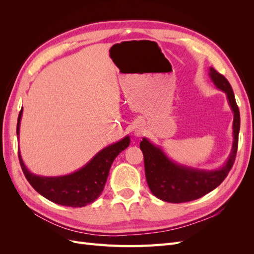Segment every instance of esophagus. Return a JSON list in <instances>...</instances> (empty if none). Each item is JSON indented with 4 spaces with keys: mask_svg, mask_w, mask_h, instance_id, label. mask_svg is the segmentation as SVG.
<instances>
[{
    "mask_svg": "<svg viewBox=\"0 0 254 254\" xmlns=\"http://www.w3.org/2000/svg\"><path fill=\"white\" fill-rule=\"evenodd\" d=\"M142 132H143L142 128H136V129L134 130V135H135V136H140V135L142 134Z\"/></svg>",
    "mask_w": 254,
    "mask_h": 254,
    "instance_id": "34e87169",
    "label": "esophagus"
}]
</instances>
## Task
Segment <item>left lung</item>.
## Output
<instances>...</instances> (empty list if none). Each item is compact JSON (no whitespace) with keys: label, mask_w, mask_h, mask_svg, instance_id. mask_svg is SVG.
Returning a JSON list of instances; mask_svg holds the SVG:
<instances>
[{"label":"left lung","mask_w":254,"mask_h":254,"mask_svg":"<svg viewBox=\"0 0 254 254\" xmlns=\"http://www.w3.org/2000/svg\"><path fill=\"white\" fill-rule=\"evenodd\" d=\"M209 76L215 87L225 92L233 118V144L231 153L226 163L216 170H199V168L181 165L168 158L159 146L143 137L140 148L143 151L145 176L151 193L161 200L180 203L195 200L216 189L225 180L235 161L240 133V110L235 102L231 84L224 75L212 66Z\"/></svg>","instance_id":"left-lung-1"}]
</instances>
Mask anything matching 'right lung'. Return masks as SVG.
Listing matches in <instances>:
<instances>
[{
  "mask_svg": "<svg viewBox=\"0 0 254 254\" xmlns=\"http://www.w3.org/2000/svg\"><path fill=\"white\" fill-rule=\"evenodd\" d=\"M22 113L23 108L18 117V139ZM129 144L130 137L126 135L124 139L98 151L78 171L57 177H45L30 173L23 162L20 149L19 161L27 181L40 195L57 204L81 207L95 201L102 194L114 159L119 156L120 152L126 149Z\"/></svg>",
  "mask_w": 254,
  "mask_h": 254,
  "instance_id": "1",
  "label": "right lung"
}]
</instances>
